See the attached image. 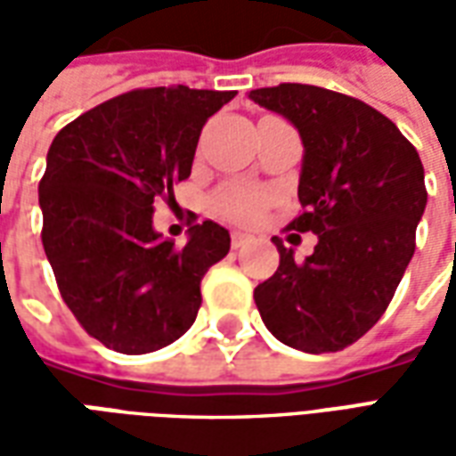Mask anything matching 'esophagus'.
Masks as SVG:
<instances>
[{
    "mask_svg": "<svg viewBox=\"0 0 456 456\" xmlns=\"http://www.w3.org/2000/svg\"><path fill=\"white\" fill-rule=\"evenodd\" d=\"M248 241H251V237L244 234V232H232V247L234 248L244 247V244H248Z\"/></svg>",
    "mask_w": 456,
    "mask_h": 456,
    "instance_id": "34e87169",
    "label": "esophagus"
}]
</instances>
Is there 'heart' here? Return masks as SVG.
<instances>
[{
  "label": "heart",
  "mask_w": 456,
  "mask_h": 456,
  "mask_svg": "<svg viewBox=\"0 0 456 456\" xmlns=\"http://www.w3.org/2000/svg\"><path fill=\"white\" fill-rule=\"evenodd\" d=\"M264 208H266V195L244 185H227L215 195V209L219 215L241 224L258 219Z\"/></svg>",
  "instance_id": "b5f03b06"
}]
</instances>
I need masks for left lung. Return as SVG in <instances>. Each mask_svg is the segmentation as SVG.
Masks as SVG:
<instances>
[{
	"instance_id": "8db88e82",
	"label": "left lung",
	"mask_w": 456,
	"mask_h": 456,
	"mask_svg": "<svg viewBox=\"0 0 456 456\" xmlns=\"http://www.w3.org/2000/svg\"><path fill=\"white\" fill-rule=\"evenodd\" d=\"M248 100L300 134L305 212L288 227L317 234L305 261L273 239L281 264L254 290L258 313L278 342L339 352L379 322L411 264L428 205L420 156L388 117L349 94L283 83Z\"/></svg>"
}]
</instances>
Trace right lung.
I'll use <instances>...</instances> for the list:
<instances>
[{
	"label": "right lung",
	"mask_w": 456,
	"mask_h": 456,
	"mask_svg": "<svg viewBox=\"0 0 456 456\" xmlns=\"http://www.w3.org/2000/svg\"><path fill=\"white\" fill-rule=\"evenodd\" d=\"M237 93L185 85L119 94L70 121L38 185L44 248L65 305L87 335L121 354L168 346L198 317L200 283L229 254L217 222L175 247L153 229V202L192 168L200 131Z\"/></svg>",
	"instance_id": "right-lung-1"
}]
</instances>
